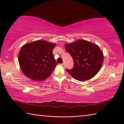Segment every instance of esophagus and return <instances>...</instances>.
<instances>
[{"label": "esophagus", "mask_w": 124, "mask_h": 124, "mask_svg": "<svg viewBox=\"0 0 124 124\" xmlns=\"http://www.w3.org/2000/svg\"><path fill=\"white\" fill-rule=\"evenodd\" d=\"M61 65H62V66L63 67H65V63H62L61 64Z\"/></svg>", "instance_id": "1"}]
</instances>
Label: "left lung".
<instances>
[{
    "label": "left lung",
    "instance_id": "obj_1",
    "mask_svg": "<svg viewBox=\"0 0 124 124\" xmlns=\"http://www.w3.org/2000/svg\"><path fill=\"white\" fill-rule=\"evenodd\" d=\"M65 48L73 58L74 66L67 71L75 79L84 81L90 79L101 69L103 54L97 45L83 39L65 44Z\"/></svg>",
    "mask_w": 124,
    "mask_h": 124
}]
</instances>
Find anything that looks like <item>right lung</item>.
Masks as SVG:
<instances>
[{"instance_id":"obj_1","label":"right lung","mask_w":124,"mask_h":124,"mask_svg":"<svg viewBox=\"0 0 124 124\" xmlns=\"http://www.w3.org/2000/svg\"><path fill=\"white\" fill-rule=\"evenodd\" d=\"M56 44L36 40L24 44L18 53V63L23 73L40 81L51 76L57 64L52 51Z\"/></svg>"}]
</instances>
